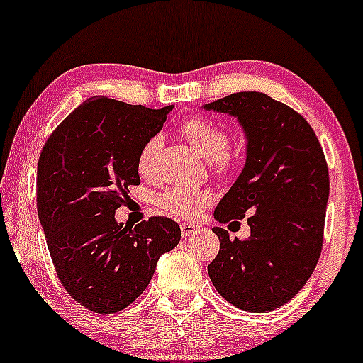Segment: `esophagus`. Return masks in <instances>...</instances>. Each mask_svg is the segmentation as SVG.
Instances as JSON below:
<instances>
[{
  "label": "esophagus",
  "mask_w": 363,
  "mask_h": 363,
  "mask_svg": "<svg viewBox=\"0 0 363 363\" xmlns=\"http://www.w3.org/2000/svg\"><path fill=\"white\" fill-rule=\"evenodd\" d=\"M180 228H182V235H183V238H186V236H190V235H194V233H197L199 230H201V228H199L197 225H192V223H182L180 225Z\"/></svg>",
  "instance_id": "esophagus-1"
}]
</instances>
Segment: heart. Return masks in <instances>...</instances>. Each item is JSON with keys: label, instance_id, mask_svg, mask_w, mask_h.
Returning a JSON list of instances; mask_svg holds the SVG:
<instances>
[{"label": "heart", "instance_id": "heart-1", "mask_svg": "<svg viewBox=\"0 0 363 363\" xmlns=\"http://www.w3.org/2000/svg\"><path fill=\"white\" fill-rule=\"evenodd\" d=\"M180 133L189 140V144L207 161H213L218 171H226L230 166V137L218 125L203 120V118H189L182 123ZM161 149V137H150L137 157V168L142 174H149L154 168L157 152ZM213 201V194L207 189L194 186H173L157 197V206L166 213L178 218H195Z\"/></svg>", "mask_w": 363, "mask_h": 363}]
</instances>
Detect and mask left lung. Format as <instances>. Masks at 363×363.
<instances>
[{
  "instance_id": "8db88e82",
  "label": "left lung",
  "mask_w": 363,
  "mask_h": 363,
  "mask_svg": "<svg viewBox=\"0 0 363 363\" xmlns=\"http://www.w3.org/2000/svg\"><path fill=\"white\" fill-rule=\"evenodd\" d=\"M203 109L228 113L247 137V161L214 211L216 221L243 219L245 240L216 226L219 252L207 266L219 295L247 312L290 302L320 257L329 173L323 147L302 115L262 92H236Z\"/></svg>"
}]
</instances>
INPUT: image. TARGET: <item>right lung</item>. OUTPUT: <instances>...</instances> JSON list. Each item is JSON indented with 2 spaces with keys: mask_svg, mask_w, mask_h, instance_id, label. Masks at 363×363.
<instances>
[{
  "mask_svg": "<svg viewBox=\"0 0 363 363\" xmlns=\"http://www.w3.org/2000/svg\"><path fill=\"white\" fill-rule=\"evenodd\" d=\"M171 109L91 97L55 128L39 156L38 214L56 274L96 313L128 307L182 238L178 223L164 216L135 228L115 219L128 186L140 183L142 145L161 132Z\"/></svg>",
  "mask_w": 363,
  "mask_h": 363,
  "instance_id": "add662e5",
  "label": "right lung"
}]
</instances>
